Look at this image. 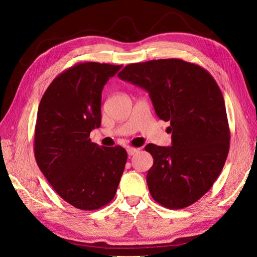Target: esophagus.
Instances as JSON below:
<instances>
[{
	"mask_svg": "<svg viewBox=\"0 0 257 257\" xmlns=\"http://www.w3.org/2000/svg\"><path fill=\"white\" fill-rule=\"evenodd\" d=\"M138 152L137 149H135V147H127V153L129 156H133L135 155Z\"/></svg>",
	"mask_w": 257,
	"mask_h": 257,
	"instance_id": "esophagus-1",
	"label": "esophagus"
}]
</instances>
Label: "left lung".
<instances>
[{"instance_id": "1", "label": "left lung", "mask_w": 257, "mask_h": 257, "mask_svg": "<svg viewBox=\"0 0 257 257\" xmlns=\"http://www.w3.org/2000/svg\"><path fill=\"white\" fill-rule=\"evenodd\" d=\"M118 77L147 90L159 118L170 121L172 146H145L154 161L146 177L152 197L171 210L197 202L222 171L230 146L223 95L214 78L181 59L132 63Z\"/></svg>"}]
</instances>
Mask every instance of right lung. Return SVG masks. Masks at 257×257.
<instances>
[{"instance_id": "right-lung-1", "label": "right lung", "mask_w": 257, "mask_h": 257, "mask_svg": "<svg viewBox=\"0 0 257 257\" xmlns=\"http://www.w3.org/2000/svg\"><path fill=\"white\" fill-rule=\"evenodd\" d=\"M122 66L80 62L47 87L38 106L34 153L61 198L79 210H98L115 196L127 162L121 146L92 143L101 125L102 90Z\"/></svg>"}]
</instances>
